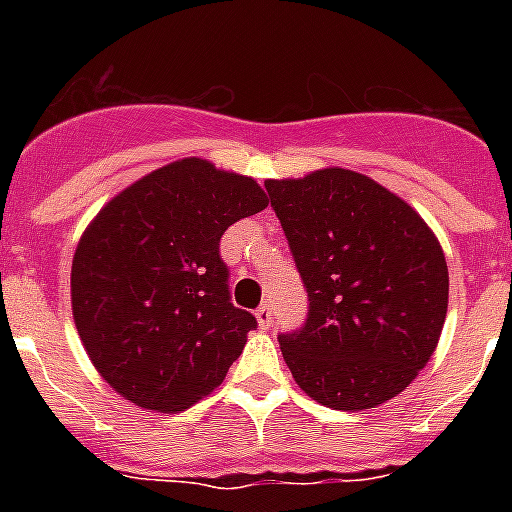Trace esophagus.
Instances as JSON below:
<instances>
[{
  "instance_id": "1",
  "label": "esophagus",
  "mask_w": 512,
  "mask_h": 512,
  "mask_svg": "<svg viewBox=\"0 0 512 512\" xmlns=\"http://www.w3.org/2000/svg\"><path fill=\"white\" fill-rule=\"evenodd\" d=\"M255 319H257V327L260 329H268L273 321V308L268 303H263L260 308L255 311Z\"/></svg>"
}]
</instances>
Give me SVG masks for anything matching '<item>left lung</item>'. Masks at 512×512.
<instances>
[{
    "label": "left lung",
    "instance_id": "left-lung-1",
    "mask_svg": "<svg viewBox=\"0 0 512 512\" xmlns=\"http://www.w3.org/2000/svg\"><path fill=\"white\" fill-rule=\"evenodd\" d=\"M311 311L279 335L300 388L342 412L409 388L430 361L449 305V268L414 207L361 172L327 167L265 180Z\"/></svg>",
    "mask_w": 512,
    "mask_h": 512
}]
</instances>
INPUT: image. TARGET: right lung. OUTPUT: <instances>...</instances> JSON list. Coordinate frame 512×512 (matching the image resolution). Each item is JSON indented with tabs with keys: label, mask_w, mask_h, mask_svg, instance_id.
<instances>
[{
	"label": "right lung",
	"mask_w": 512,
	"mask_h": 512,
	"mask_svg": "<svg viewBox=\"0 0 512 512\" xmlns=\"http://www.w3.org/2000/svg\"><path fill=\"white\" fill-rule=\"evenodd\" d=\"M265 207L257 180L188 156L92 217L71 263V311L92 366L119 396L183 412L225 380L257 321L233 308L220 236Z\"/></svg>",
	"instance_id": "add662e5"
}]
</instances>
